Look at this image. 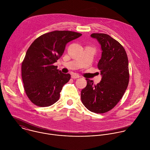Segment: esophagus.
<instances>
[{"mask_svg":"<svg viewBox=\"0 0 150 150\" xmlns=\"http://www.w3.org/2000/svg\"><path fill=\"white\" fill-rule=\"evenodd\" d=\"M80 77V76L78 74H74L73 75H72L71 76V78H73V79H76V78H79Z\"/></svg>","mask_w":150,"mask_h":150,"instance_id":"34e87169","label":"esophagus"}]
</instances>
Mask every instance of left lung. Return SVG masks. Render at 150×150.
<instances>
[{
	"label": "left lung",
	"mask_w": 150,
	"mask_h": 150,
	"mask_svg": "<svg viewBox=\"0 0 150 150\" xmlns=\"http://www.w3.org/2000/svg\"><path fill=\"white\" fill-rule=\"evenodd\" d=\"M91 36L101 45L98 68L102 78L96 85L92 80L86 79L87 85L81 91V100L89 111L104 113L118 103L128 86L129 61L124 47L109 35L93 33Z\"/></svg>",
	"instance_id": "left-lung-1"
}]
</instances>
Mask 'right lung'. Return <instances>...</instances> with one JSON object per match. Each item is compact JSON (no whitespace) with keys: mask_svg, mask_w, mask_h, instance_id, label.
<instances>
[{"mask_svg":"<svg viewBox=\"0 0 150 150\" xmlns=\"http://www.w3.org/2000/svg\"><path fill=\"white\" fill-rule=\"evenodd\" d=\"M81 35L71 31H54L41 35L29 47L21 64V77L33 103L47 107L58 100L71 75L62 73L54 64L62 55L66 44Z\"/></svg>","mask_w":150,"mask_h":150,"instance_id":"right-lung-1","label":"right lung"}]
</instances>
